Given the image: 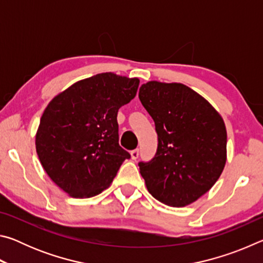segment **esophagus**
Returning <instances> with one entry per match:
<instances>
[{"label": "esophagus", "mask_w": 263, "mask_h": 263, "mask_svg": "<svg viewBox=\"0 0 263 263\" xmlns=\"http://www.w3.org/2000/svg\"><path fill=\"white\" fill-rule=\"evenodd\" d=\"M131 159L132 160H137L138 157H139V149H133L131 151Z\"/></svg>", "instance_id": "34e87169"}]
</instances>
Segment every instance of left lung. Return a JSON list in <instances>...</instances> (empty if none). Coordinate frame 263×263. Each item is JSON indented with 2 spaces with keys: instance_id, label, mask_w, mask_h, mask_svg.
I'll return each instance as SVG.
<instances>
[{
  "instance_id": "1",
  "label": "left lung",
  "mask_w": 263,
  "mask_h": 263,
  "mask_svg": "<svg viewBox=\"0 0 263 263\" xmlns=\"http://www.w3.org/2000/svg\"><path fill=\"white\" fill-rule=\"evenodd\" d=\"M139 99L153 118L158 151L139 163L148 193L169 206L194 203L224 171L228 133L220 114L202 95L182 83L148 81Z\"/></svg>"
}]
</instances>
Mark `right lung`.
Instances as JSON below:
<instances>
[{"label": "right lung", "instance_id": "add662e5", "mask_svg": "<svg viewBox=\"0 0 263 263\" xmlns=\"http://www.w3.org/2000/svg\"><path fill=\"white\" fill-rule=\"evenodd\" d=\"M139 79L101 73L53 97L35 133V151L50 179L73 198L109 188L130 154L118 144L117 114L135 99Z\"/></svg>", "mask_w": 263, "mask_h": 263}]
</instances>
